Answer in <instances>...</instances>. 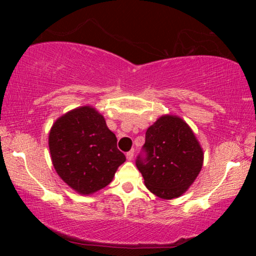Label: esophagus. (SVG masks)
<instances>
[{
  "mask_svg": "<svg viewBox=\"0 0 256 256\" xmlns=\"http://www.w3.org/2000/svg\"><path fill=\"white\" fill-rule=\"evenodd\" d=\"M133 154H134V151L133 150L128 151V152H126V159L128 160H132L133 159Z\"/></svg>",
  "mask_w": 256,
  "mask_h": 256,
  "instance_id": "esophagus-1",
  "label": "esophagus"
}]
</instances>
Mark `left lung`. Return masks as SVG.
<instances>
[{
	"label": "left lung",
	"instance_id": "8db88e82",
	"mask_svg": "<svg viewBox=\"0 0 256 256\" xmlns=\"http://www.w3.org/2000/svg\"><path fill=\"white\" fill-rule=\"evenodd\" d=\"M203 151L183 120L166 115L146 130L136 164L150 192L166 200L183 194L196 178Z\"/></svg>",
	"mask_w": 256,
	"mask_h": 256
}]
</instances>
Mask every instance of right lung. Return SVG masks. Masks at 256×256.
<instances>
[{
    "label": "right lung",
    "mask_w": 256,
    "mask_h": 256,
    "mask_svg": "<svg viewBox=\"0 0 256 256\" xmlns=\"http://www.w3.org/2000/svg\"><path fill=\"white\" fill-rule=\"evenodd\" d=\"M48 144L56 172L84 196L110 184L125 162L105 118L88 106L68 112L56 120Z\"/></svg>",
    "instance_id": "right-lung-1"
}]
</instances>
